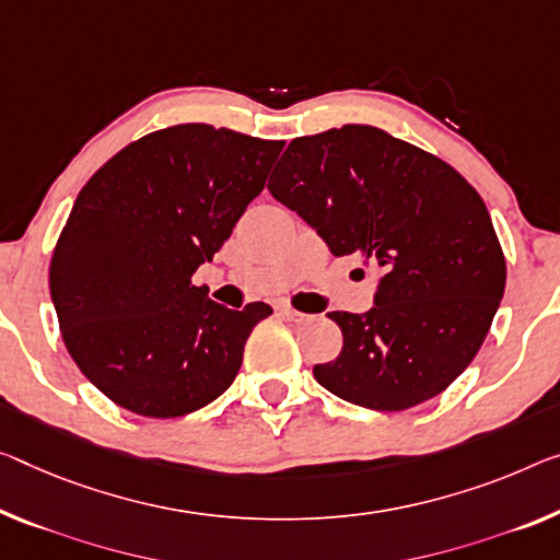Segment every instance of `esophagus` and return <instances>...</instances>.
Returning a JSON list of instances; mask_svg holds the SVG:
<instances>
[{
  "label": "esophagus",
  "instance_id": "34e87169",
  "mask_svg": "<svg viewBox=\"0 0 560 560\" xmlns=\"http://www.w3.org/2000/svg\"><path fill=\"white\" fill-rule=\"evenodd\" d=\"M280 313L285 315L290 323H295V325H303V323H310V320H313V315H307V313H300V310H295V307H282Z\"/></svg>",
  "mask_w": 560,
  "mask_h": 560
}]
</instances>
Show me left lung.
<instances>
[{"instance_id":"obj_1","label":"left lung","mask_w":560,"mask_h":560,"mask_svg":"<svg viewBox=\"0 0 560 560\" xmlns=\"http://www.w3.org/2000/svg\"><path fill=\"white\" fill-rule=\"evenodd\" d=\"M270 195L335 257L381 272L368 313H330L342 350L315 381L370 410L435 398L483 346L505 290V257L480 195L435 154L370 125L288 144Z\"/></svg>"}]
</instances>
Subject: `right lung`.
<instances>
[{"label": "right lung", "instance_id": "right-lung-1", "mask_svg": "<svg viewBox=\"0 0 560 560\" xmlns=\"http://www.w3.org/2000/svg\"><path fill=\"white\" fill-rule=\"evenodd\" d=\"M285 142L175 125L127 144L77 195L49 265L77 368L144 418L220 398L270 305L230 310L192 285L232 235Z\"/></svg>", "mask_w": 560, "mask_h": 560}]
</instances>
